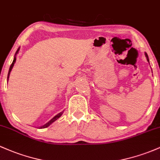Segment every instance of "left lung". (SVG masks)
Here are the masks:
<instances>
[{"mask_svg":"<svg viewBox=\"0 0 160 160\" xmlns=\"http://www.w3.org/2000/svg\"><path fill=\"white\" fill-rule=\"evenodd\" d=\"M145 55H146V57H147V61H148V62H149V58H148V55H147V53H145Z\"/></svg>","mask_w":160,"mask_h":160,"instance_id":"1","label":"left lung"}]
</instances>
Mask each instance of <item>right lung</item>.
Returning a JSON list of instances; mask_svg holds the SVG:
<instances>
[{
  "label": "right lung",
  "instance_id": "obj_1",
  "mask_svg": "<svg viewBox=\"0 0 160 160\" xmlns=\"http://www.w3.org/2000/svg\"><path fill=\"white\" fill-rule=\"evenodd\" d=\"M19 50H20V48H18V49H17V52H16V54H15L14 58H13V62H12L11 65H10V69H9V72H8V79H9V76H10V71H11L12 68H13V65H14V64H15V62H16V60H17V58H16V55H17V53H18ZM63 112H60V113H59V114H58V115H55V116H54V117L53 118H52V119H51V120L49 121V122H48V123H46V124H44L43 126H41V127H40L39 128H45L48 127V126L50 125L51 124H52V123H53L54 122H55V121L57 120L58 118H60V117L61 116V115H62Z\"/></svg>",
  "mask_w": 160,
  "mask_h": 160
}]
</instances>
